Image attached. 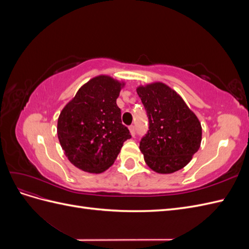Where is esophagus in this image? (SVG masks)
<instances>
[{
    "label": "esophagus",
    "mask_w": 249,
    "mask_h": 249,
    "mask_svg": "<svg viewBox=\"0 0 249 249\" xmlns=\"http://www.w3.org/2000/svg\"><path fill=\"white\" fill-rule=\"evenodd\" d=\"M129 129H130L131 135H132V136L134 137V136H135V134H136V130H135V126H134V125H130V126H129Z\"/></svg>",
    "instance_id": "obj_1"
}]
</instances>
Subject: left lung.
Segmentation results:
<instances>
[{"mask_svg":"<svg viewBox=\"0 0 249 249\" xmlns=\"http://www.w3.org/2000/svg\"><path fill=\"white\" fill-rule=\"evenodd\" d=\"M137 93L148 117V131L139 146L147 166L158 173L182 169L200 146L198 118L182 97L163 83L139 86Z\"/></svg>","mask_w":249,"mask_h":249,"instance_id":"obj_1","label":"left lung"}]
</instances>
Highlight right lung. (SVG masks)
I'll use <instances>...</instances> for the list:
<instances>
[{
    "instance_id": "obj_1",
    "label": "right lung",
    "mask_w": 249,
    "mask_h": 249,
    "mask_svg": "<svg viewBox=\"0 0 249 249\" xmlns=\"http://www.w3.org/2000/svg\"><path fill=\"white\" fill-rule=\"evenodd\" d=\"M124 84L99 76L83 85L58 118L57 134L65 156L81 170L101 173L114 163L131 138L116 100Z\"/></svg>"
}]
</instances>
